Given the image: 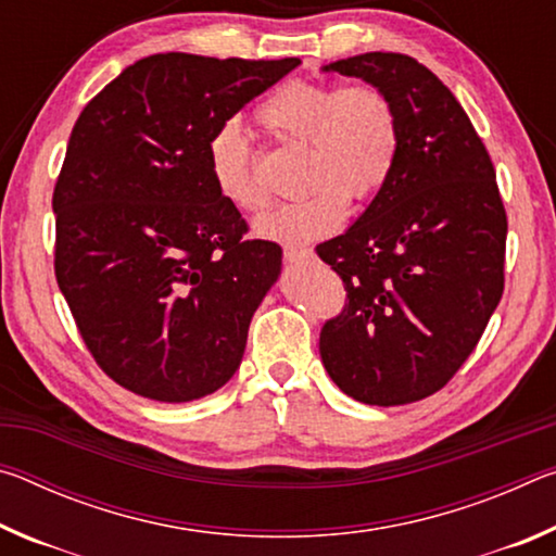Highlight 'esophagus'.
<instances>
[{"mask_svg":"<svg viewBox=\"0 0 556 556\" xmlns=\"http://www.w3.org/2000/svg\"><path fill=\"white\" fill-rule=\"evenodd\" d=\"M312 257V250L306 248H285V260L291 262V265H296V262H304Z\"/></svg>","mask_w":556,"mask_h":556,"instance_id":"esophagus-1","label":"esophagus"}]
</instances>
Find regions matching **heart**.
I'll return each instance as SVG.
<instances>
[{
  "mask_svg": "<svg viewBox=\"0 0 556 556\" xmlns=\"http://www.w3.org/2000/svg\"><path fill=\"white\" fill-rule=\"evenodd\" d=\"M257 122L279 142L306 144L304 199L279 205L255 223L260 238L306 244L331 235L345 218L348 199L368 201L388 184L400 154V115L392 98L370 83L336 86L287 80L257 108ZM208 168L232 208L257 213L269 195L255 172V154L235 122L208 139Z\"/></svg>",
  "mask_w": 556,
  "mask_h": 556,
  "instance_id": "b5f03b06",
  "label": "heart"
}]
</instances>
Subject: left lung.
I'll use <instances>...</instances> for the list:
<instances>
[{"label":"left lung","mask_w":556,"mask_h":556,"mask_svg":"<svg viewBox=\"0 0 556 556\" xmlns=\"http://www.w3.org/2000/svg\"><path fill=\"white\" fill-rule=\"evenodd\" d=\"M382 88L400 115L392 174L351 228L316 248L348 291L321 328V361L348 397L425 400L473 353L503 296L507 218L495 168L464 108L402 53L328 63Z\"/></svg>","instance_id":"1"}]
</instances>
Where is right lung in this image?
Masks as SVG:
<instances>
[{
  "mask_svg": "<svg viewBox=\"0 0 556 556\" xmlns=\"http://www.w3.org/2000/svg\"><path fill=\"white\" fill-rule=\"evenodd\" d=\"M299 59L156 53L108 83L71 131L53 191L55 279L96 363L156 402H193L240 368L281 248L244 240L208 139Z\"/></svg>",
  "mask_w": 556,
  "mask_h": 556,
  "instance_id": "right-lung-1",
  "label": "right lung"
}]
</instances>
